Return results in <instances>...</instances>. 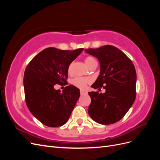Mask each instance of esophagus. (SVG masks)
<instances>
[{
    "instance_id": "34e87169",
    "label": "esophagus",
    "mask_w": 160,
    "mask_h": 160,
    "mask_svg": "<svg viewBox=\"0 0 160 160\" xmlns=\"http://www.w3.org/2000/svg\"><path fill=\"white\" fill-rule=\"evenodd\" d=\"M80 93H81V95H85V94L88 93V92L84 91V90H83V89H81V90H80Z\"/></svg>"
}]
</instances>
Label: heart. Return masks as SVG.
I'll use <instances>...</instances> for the list:
<instances>
[{"mask_svg": "<svg viewBox=\"0 0 160 160\" xmlns=\"http://www.w3.org/2000/svg\"><path fill=\"white\" fill-rule=\"evenodd\" d=\"M85 62L87 65V67L89 68V67L93 65L94 63H96V61L93 57H87L85 59ZM72 63H71L68 67V72H71L72 71ZM90 82V80L87 78H81V77H75V79L72 80L71 83L72 84L75 85L77 88H79L80 89H83L85 88L86 85L89 83Z\"/></svg>", "mask_w": 160, "mask_h": 160, "instance_id": "obj_1", "label": "heart"}]
</instances>
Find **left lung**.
<instances>
[{"label": "left lung", "mask_w": 160, "mask_h": 160, "mask_svg": "<svg viewBox=\"0 0 160 160\" xmlns=\"http://www.w3.org/2000/svg\"><path fill=\"white\" fill-rule=\"evenodd\" d=\"M100 63V74L91 88H103L104 93L89 92L91 102L88 113L95 122L109 125L126 114L136 97V71L127 55L117 47L105 45L85 49Z\"/></svg>", "instance_id": "left-lung-1"}]
</instances>
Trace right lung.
<instances>
[{"label":"right lung","mask_w":160,"mask_h":160,"mask_svg":"<svg viewBox=\"0 0 160 160\" xmlns=\"http://www.w3.org/2000/svg\"><path fill=\"white\" fill-rule=\"evenodd\" d=\"M83 49L47 48L27 67L23 79L26 104L34 117L48 127L66 123L79 98L80 91L76 87L67 86L61 93L54 85L65 83L69 65Z\"/></svg>","instance_id":"add662e5"}]
</instances>
